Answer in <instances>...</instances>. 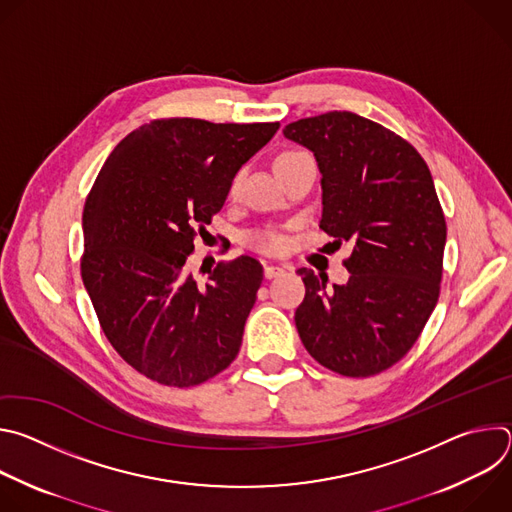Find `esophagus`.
Here are the masks:
<instances>
[{"label": "esophagus", "instance_id": "obj_1", "mask_svg": "<svg viewBox=\"0 0 512 512\" xmlns=\"http://www.w3.org/2000/svg\"><path fill=\"white\" fill-rule=\"evenodd\" d=\"M285 271H287V267H283V265H265V269H263L267 279H275V277L283 275Z\"/></svg>", "mask_w": 512, "mask_h": 512}]
</instances>
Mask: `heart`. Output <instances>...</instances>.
<instances>
[{"mask_svg":"<svg viewBox=\"0 0 512 512\" xmlns=\"http://www.w3.org/2000/svg\"><path fill=\"white\" fill-rule=\"evenodd\" d=\"M291 154H298V152H285V154H281L277 160H281V158H285V156H291ZM277 160H275V162H277ZM237 184H239V178H235L233 190L237 188ZM251 243H253L257 249L265 251V253H277V251L283 247V239H281L279 235H275V233H259V235H253V237H251Z\"/></svg>","mask_w":512,"mask_h":512,"instance_id":"1","label":"heart"}]
</instances>
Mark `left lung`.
I'll return each mask as SVG.
<instances>
[{
	"label": "left lung",
	"mask_w": 512,
	"mask_h": 512,
	"mask_svg": "<svg viewBox=\"0 0 512 512\" xmlns=\"http://www.w3.org/2000/svg\"><path fill=\"white\" fill-rule=\"evenodd\" d=\"M322 174L320 229L352 245L350 277L298 269L306 298L296 328L322 367L371 377L399 362L419 338L444 269L446 218L427 164L391 129L350 111H330L285 125Z\"/></svg>",
	"instance_id": "left-lung-1"
}]
</instances>
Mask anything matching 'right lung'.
Masks as SVG:
<instances>
[{
  "instance_id": "right-lung-1",
  "label": "right lung",
  "mask_w": 512,
  "mask_h": 512,
  "mask_svg": "<svg viewBox=\"0 0 512 512\" xmlns=\"http://www.w3.org/2000/svg\"><path fill=\"white\" fill-rule=\"evenodd\" d=\"M277 129L156 119L103 164L85 202L81 273L107 340L143 377L194 387L239 354L261 263L241 255L200 283L188 259L196 231L204 233L241 166Z\"/></svg>"
}]
</instances>
